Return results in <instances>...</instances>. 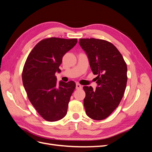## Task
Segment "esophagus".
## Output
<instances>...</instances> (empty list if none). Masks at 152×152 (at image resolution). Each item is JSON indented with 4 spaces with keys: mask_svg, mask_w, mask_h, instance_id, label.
Returning <instances> with one entry per match:
<instances>
[{
    "mask_svg": "<svg viewBox=\"0 0 152 152\" xmlns=\"http://www.w3.org/2000/svg\"><path fill=\"white\" fill-rule=\"evenodd\" d=\"M82 88V86L80 84H76V89H81Z\"/></svg>",
    "mask_w": 152,
    "mask_h": 152,
    "instance_id": "1",
    "label": "esophagus"
}]
</instances>
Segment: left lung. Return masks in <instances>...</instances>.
Segmentation results:
<instances>
[{
    "instance_id": "left-lung-1",
    "label": "left lung",
    "mask_w": 152,
    "mask_h": 152,
    "mask_svg": "<svg viewBox=\"0 0 152 152\" xmlns=\"http://www.w3.org/2000/svg\"><path fill=\"white\" fill-rule=\"evenodd\" d=\"M79 44L89 59L98 86H84L87 115L101 121L107 118L120 103L126 88L127 65L113 44L96 39H80Z\"/></svg>"
}]
</instances>
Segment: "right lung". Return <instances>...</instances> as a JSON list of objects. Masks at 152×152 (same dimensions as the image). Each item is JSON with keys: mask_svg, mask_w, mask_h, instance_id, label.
I'll return each mask as SVG.
<instances>
[{"mask_svg": "<svg viewBox=\"0 0 152 152\" xmlns=\"http://www.w3.org/2000/svg\"><path fill=\"white\" fill-rule=\"evenodd\" d=\"M77 39L51 37L42 40L27 58L22 73V80L30 102L45 121L61 120L67 113L68 103L75 83H57L56 72L62 58L75 46Z\"/></svg>", "mask_w": 152, "mask_h": 152, "instance_id": "add662e5", "label": "right lung"}]
</instances>
